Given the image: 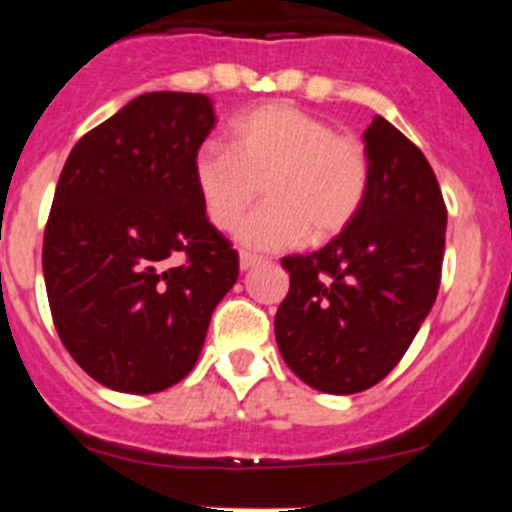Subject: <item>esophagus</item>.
Returning a JSON list of instances; mask_svg holds the SVG:
<instances>
[{
    "instance_id": "1",
    "label": "esophagus",
    "mask_w": 512,
    "mask_h": 512,
    "mask_svg": "<svg viewBox=\"0 0 512 512\" xmlns=\"http://www.w3.org/2000/svg\"><path fill=\"white\" fill-rule=\"evenodd\" d=\"M259 256H253V253H246V251H241V271H248V269H253V266L259 264Z\"/></svg>"
}]
</instances>
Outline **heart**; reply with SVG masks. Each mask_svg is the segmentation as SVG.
Instances as JSON below:
<instances>
[{
	"instance_id": "b5f03b06",
	"label": "heart",
	"mask_w": 512,
	"mask_h": 512,
	"mask_svg": "<svg viewBox=\"0 0 512 512\" xmlns=\"http://www.w3.org/2000/svg\"><path fill=\"white\" fill-rule=\"evenodd\" d=\"M372 166L359 138L289 102H266L230 122V148L205 143L192 158V182L207 220L238 230L246 248L277 251L312 238L330 241L354 223Z\"/></svg>"
}]
</instances>
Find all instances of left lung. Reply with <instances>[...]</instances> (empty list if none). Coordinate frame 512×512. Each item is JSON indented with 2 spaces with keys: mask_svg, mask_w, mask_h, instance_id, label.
<instances>
[{
  "mask_svg": "<svg viewBox=\"0 0 512 512\" xmlns=\"http://www.w3.org/2000/svg\"><path fill=\"white\" fill-rule=\"evenodd\" d=\"M372 166L354 223L307 256H284L274 318L282 359L312 390L354 395L382 382L428 318L441 284L446 205L431 164L384 117L364 130Z\"/></svg>",
  "mask_w": 512,
  "mask_h": 512,
  "instance_id": "8db88e82",
  "label": "left lung"
}]
</instances>
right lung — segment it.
<instances>
[{
	"label": "right lung",
	"instance_id": "obj_1",
	"mask_svg": "<svg viewBox=\"0 0 512 512\" xmlns=\"http://www.w3.org/2000/svg\"><path fill=\"white\" fill-rule=\"evenodd\" d=\"M215 125L205 94H140L66 158L43 238L53 323L99 384L153 395L182 382L238 251L217 233L192 182Z\"/></svg>",
	"mask_w": 512,
	"mask_h": 512
}]
</instances>
